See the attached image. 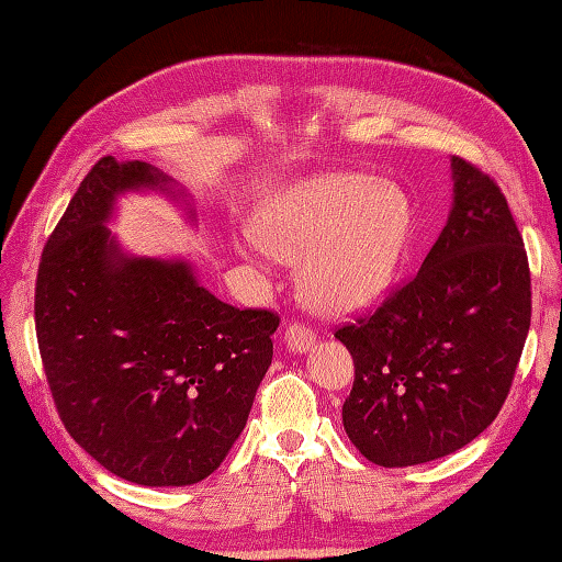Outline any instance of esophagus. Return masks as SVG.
Segmentation results:
<instances>
[{
    "label": "esophagus",
    "mask_w": 562,
    "mask_h": 562,
    "mask_svg": "<svg viewBox=\"0 0 562 562\" xmlns=\"http://www.w3.org/2000/svg\"><path fill=\"white\" fill-rule=\"evenodd\" d=\"M314 341H316V336L310 326L294 322L288 326V329H284V344H288V349L294 353H307L314 346Z\"/></svg>",
    "instance_id": "34e87169"
}]
</instances>
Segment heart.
Masks as SVG:
<instances>
[{"instance_id": "b5f03b06", "label": "heart", "mask_w": 562, "mask_h": 562, "mask_svg": "<svg viewBox=\"0 0 562 562\" xmlns=\"http://www.w3.org/2000/svg\"><path fill=\"white\" fill-rule=\"evenodd\" d=\"M413 228L401 189L366 175L294 181L252 221L248 255L297 260L302 297L329 314L356 312L391 288Z\"/></svg>"}]
</instances>
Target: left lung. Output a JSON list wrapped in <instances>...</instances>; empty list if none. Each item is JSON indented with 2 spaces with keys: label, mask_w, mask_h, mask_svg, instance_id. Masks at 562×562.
<instances>
[{
  "label": "left lung",
  "mask_w": 562,
  "mask_h": 562,
  "mask_svg": "<svg viewBox=\"0 0 562 562\" xmlns=\"http://www.w3.org/2000/svg\"><path fill=\"white\" fill-rule=\"evenodd\" d=\"M452 211L415 278L336 329L356 379L344 430L369 462L413 467L496 420L530 326V270L496 181L452 157Z\"/></svg>",
  "instance_id": "1"
}]
</instances>
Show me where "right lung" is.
<instances>
[{
    "mask_svg": "<svg viewBox=\"0 0 562 562\" xmlns=\"http://www.w3.org/2000/svg\"><path fill=\"white\" fill-rule=\"evenodd\" d=\"M130 189L183 199L147 161H95L41 252L38 351L60 423L95 462L189 486L246 427L280 316L213 297L189 262L122 252L105 223Z\"/></svg>",
    "mask_w": 562,
    "mask_h": 562,
    "instance_id": "1",
    "label": "right lung"
}]
</instances>
